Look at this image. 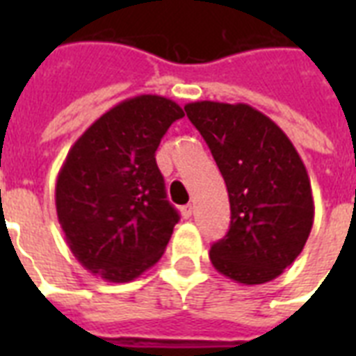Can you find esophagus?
Here are the masks:
<instances>
[{
	"label": "esophagus",
	"mask_w": 356,
	"mask_h": 356,
	"mask_svg": "<svg viewBox=\"0 0 356 356\" xmlns=\"http://www.w3.org/2000/svg\"><path fill=\"white\" fill-rule=\"evenodd\" d=\"M192 212H194V207H192V205L181 207V214H183L184 220H188V218H192Z\"/></svg>",
	"instance_id": "esophagus-1"
}]
</instances>
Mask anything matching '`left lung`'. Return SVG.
<instances>
[{
  "label": "left lung",
  "mask_w": 356,
  "mask_h": 356,
  "mask_svg": "<svg viewBox=\"0 0 356 356\" xmlns=\"http://www.w3.org/2000/svg\"><path fill=\"white\" fill-rule=\"evenodd\" d=\"M186 116L205 138L231 203L227 234L209 257L242 284L279 277L303 251L314 222L312 188L284 131L245 103L194 102Z\"/></svg>",
  "instance_id": "8db88e82"
}]
</instances>
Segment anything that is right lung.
Wrapping results in <instances>:
<instances>
[{
  "mask_svg": "<svg viewBox=\"0 0 356 356\" xmlns=\"http://www.w3.org/2000/svg\"><path fill=\"white\" fill-rule=\"evenodd\" d=\"M183 108L142 94L99 116L68 151L55 207L72 253L94 275L127 282L156 264L177 211L166 200L155 151Z\"/></svg>",
  "mask_w": 356,
  "mask_h": 356,
  "instance_id": "obj_1",
  "label": "right lung"
}]
</instances>
